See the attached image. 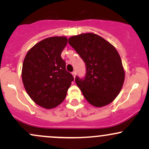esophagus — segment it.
Returning <instances> with one entry per match:
<instances>
[{"instance_id": "1", "label": "esophagus", "mask_w": 149, "mask_h": 149, "mask_svg": "<svg viewBox=\"0 0 149 149\" xmlns=\"http://www.w3.org/2000/svg\"><path fill=\"white\" fill-rule=\"evenodd\" d=\"M72 73V75H73V78H76V71H73V72L72 73Z\"/></svg>"}]
</instances>
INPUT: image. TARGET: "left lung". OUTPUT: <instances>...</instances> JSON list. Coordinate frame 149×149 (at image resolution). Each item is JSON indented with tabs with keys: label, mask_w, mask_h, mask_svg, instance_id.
I'll use <instances>...</instances> for the list:
<instances>
[{
	"label": "left lung",
	"mask_w": 149,
	"mask_h": 149,
	"mask_svg": "<svg viewBox=\"0 0 149 149\" xmlns=\"http://www.w3.org/2000/svg\"><path fill=\"white\" fill-rule=\"evenodd\" d=\"M69 43L86 65V76L75 81L85 100L95 107H103L119 95L125 80V70L113 45L93 33L69 38Z\"/></svg>",
	"instance_id": "1"
}]
</instances>
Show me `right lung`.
I'll list each match as a JSON object with an SVG mask.
<instances>
[{
    "mask_svg": "<svg viewBox=\"0 0 149 149\" xmlns=\"http://www.w3.org/2000/svg\"><path fill=\"white\" fill-rule=\"evenodd\" d=\"M67 41L65 36L47 38L33 46L24 59L22 78L26 91L44 109L62 103L73 80L61 57Z\"/></svg>",
    "mask_w": 149,
    "mask_h": 149,
    "instance_id": "1",
    "label": "right lung"
}]
</instances>
